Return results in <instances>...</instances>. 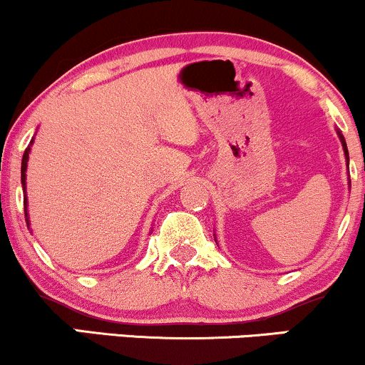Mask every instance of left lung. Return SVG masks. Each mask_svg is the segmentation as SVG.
I'll use <instances>...</instances> for the list:
<instances>
[{
	"label": "left lung",
	"instance_id": "1",
	"mask_svg": "<svg viewBox=\"0 0 365 365\" xmlns=\"http://www.w3.org/2000/svg\"><path fill=\"white\" fill-rule=\"evenodd\" d=\"M336 133H338V139H340V142H341V148H343V153H345V159H346V168H349V149H346V142H345V137H343V133L340 132V130L336 128ZM350 177V175H349ZM349 187H351L350 185V178H349ZM215 240H216V237H215Z\"/></svg>",
	"mask_w": 365,
	"mask_h": 365
}]
</instances>
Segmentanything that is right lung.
Wrapping results in <instances>:
<instances>
[{
    "mask_svg": "<svg viewBox=\"0 0 365 365\" xmlns=\"http://www.w3.org/2000/svg\"><path fill=\"white\" fill-rule=\"evenodd\" d=\"M34 144V137H32V140H31V144H29V148L25 149V153H24V158H22V188H24V207H25V221H27V226L31 225V220H29V212H27V190H25V185H27V183H25V178H27V163H29V154H31V145Z\"/></svg>",
    "mask_w": 365,
    "mask_h": 365,
    "instance_id": "obj_1",
    "label": "right lung"
}]
</instances>
